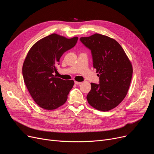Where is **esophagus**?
Segmentation results:
<instances>
[{"mask_svg": "<svg viewBox=\"0 0 154 154\" xmlns=\"http://www.w3.org/2000/svg\"><path fill=\"white\" fill-rule=\"evenodd\" d=\"M74 83H75V84H76V85H79V84H81L82 82H77V81H75V82H74Z\"/></svg>", "mask_w": 154, "mask_h": 154, "instance_id": "1", "label": "esophagus"}]
</instances>
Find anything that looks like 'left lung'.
Listing matches in <instances>:
<instances>
[{
	"label": "left lung",
	"mask_w": 154,
	"mask_h": 154,
	"mask_svg": "<svg viewBox=\"0 0 154 154\" xmlns=\"http://www.w3.org/2000/svg\"><path fill=\"white\" fill-rule=\"evenodd\" d=\"M80 40L91 50L93 66L99 77V84L91 83V90L87 95L88 103L103 112L116 107L130 86L133 72L131 62L122 47L110 37L95 34Z\"/></svg>",
	"instance_id": "obj_1"
}]
</instances>
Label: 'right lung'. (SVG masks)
Returning a JSON list of instances; mask_svg holds the SVG:
<instances>
[{
  "label": "right lung",
  "instance_id": "right-lung-1",
  "mask_svg": "<svg viewBox=\"0 0 154 154\" xmlns=\"http://www.w3.org/2000/svg\"><path fill=\"white\" fill-rule=\"evenodd\" d=\"M78 37L52 34L38 40L29 51L22 67L24 82L32 99L45 110L62 106L73 87V80L57 77V66L64 52L74 47Z\"/></svg>",
  "mask_w": 154,
  "mask_h": 154
}]
</instances>
